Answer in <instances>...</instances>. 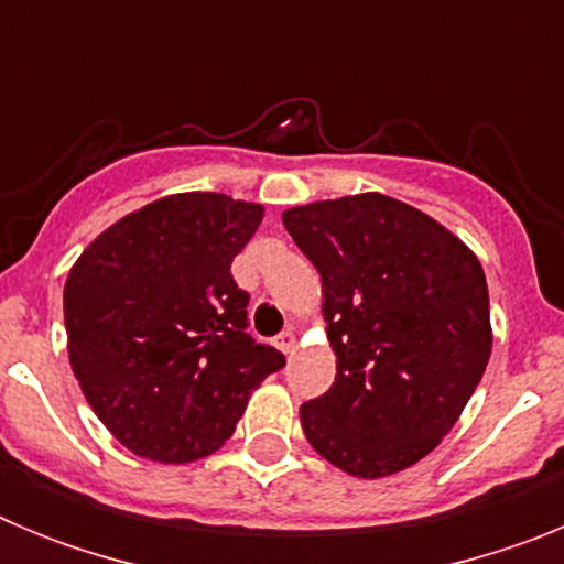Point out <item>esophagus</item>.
Segmentation results:
<instances>
[{
  "label": "esophagus",
  "mask_w": 564,
  "mask_h": 564,
  "mask_svg": "<svg viewBox=\"0 0 564 564\" xmlns=\"http://www.w3.org/2000/svg\"><path fill=\"white\" fill-rule=\"evenodd\" d=\"M276 347L282 352H285V356H291L293 350H296V336H293L291 330H285V333H279L276 336Z\"/></svg>",
  "instance_id": "obj_1"
}]
</instances>
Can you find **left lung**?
I'll use <instances>...</instances> for the list:
<instances>
[{
    "instance_id": "1",
    "label": "left lung",
    "mask_w": 564,
    "mask_h": 564,
    "mask_svg": "<svg viewBox=\"0 0 564 564\" xmlns=\"http://www.w3.org/2000/svg\"><path fill=\"white\" fill-rule=\"evenodd\" d=\"M322 276L336 381L302 403L307 443L341 471L390 477L435 449L491 356L488 285L460 239L387 194L288 208Z\"/></svg>"
}]
</instances>
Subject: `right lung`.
<instances>
[{"mask_svg": "<svg viewBox=\"0 0 564 564\" xmlns=\"http://www.w3.org/2000/svg\"><path fill=\"white\" fill-rule=\"evenodd\" d=\"M262 214L228 194H169L98 234L69 268V367L132 455L208 457L251 392L285 367L276 347L246 333L248 293L231 276Z\"/></svg>", "mask_w": 564, "mask_h": 564, "instance_id": "add662e5", "label": "right lung"}]
</instances>
